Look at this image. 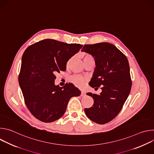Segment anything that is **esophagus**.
Listing matches in <instances>:
<instances>
[{
    "label": "esophagus",
    "mask_w": 154,
    "mask_h": 154,
    "mask_svg": "<svg viewBox=\"0 0 154 154\" xmlns=\"http://www.w3.org/2000/svg\"><path fill=\"white\" fill-rule=\"evenodd\" d=\"M86 96V93L84 91H81V96L82 97H84Z\"/></svg>",
    "instance_id": "obj_1"
}]
</instances>
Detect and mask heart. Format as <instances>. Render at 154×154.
Returning a JSON list of instances; mask_svg holds the SVG:
<instances>
[{"label":"heart","instance_id":"heart-1","mask_svg":"<svg viewBox=\"0 0 154 154\" xmlns=\"http://www.w3.org/2000/svg\"><path fill=\"white\" fill-rule=\"evenodd\" d=\"M74 57H71L68 60L67 64H66L67 66H69L71 64V63L74 60ZM91 60H94V58L92 55H91L90 54H85L83 55V62H84V63H85L88 61H90ZM71 80L77 86L83 87L85 84L86 79H85L84 77H83L80 75H74V76L71 77Z\"/></svg>","mask_w":154,"mask_h":154}]
</instances>
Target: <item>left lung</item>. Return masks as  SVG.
Returning <instances> with one entry per match:
<instances>
[{
	"label": "left lung",
	"instance_id": "obj_1",
	"mask_svg": "<svg viewBox=\"0 0 154 154\" xmlns=\"http://www.w3.org/2000/svg\"><path fill=\"white\" fill-rule=\"evenodd\" d=\"M95 60L96 68L90 85L102 86L100 95L86 93L94 103L85 108L87 117L104 124L113 120L121 112L131 90V80L128 60L115 46L109 42L86 45L82 49Z\"/></svg>",
	"mask_w": 154,
	"mask_h": 154
}]
</instances>
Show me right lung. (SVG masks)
<instances>
[{
	"label": "right lung",
	"instance_id": "add662e5",
	"mask_svg": "<svg viewBox=\"0 0 154 154\" xmlns=\"http://www.w3.org/2000/svg\"><path fill=\"white\" fill-rule=\"evenodd\" d=\"M46 39L28 47L22 57L19 83L30 112L45 122L60 118L72 97L81 91L72 83L55 85V74L66 69L68 60L82 48Z\"/></svg>",
	"mask_w": 154,
	"mask_h": 154
}]
</instances>
